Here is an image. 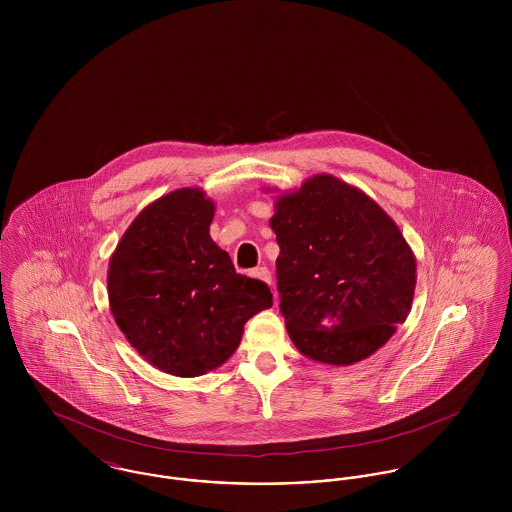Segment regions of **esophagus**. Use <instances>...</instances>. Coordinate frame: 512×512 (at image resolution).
<instances>
[{"mask_svg": "<svg viewBox=\"0 0 512 512\" xmlns=\"http://www.w3.org/2000/svg\"><path fill=\"white\" fill-rule=\"evenodd\" d=\"M252 276H254V278H258V280H262V282H266V284H270V282H272V274H270V270H268L266 266L254 268V270H252Z\"/></svg>", "mask_w": 512, "mask_h": 512, "instance_id": "34e87169", "label": "esophagus"}]
</instances>
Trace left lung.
Segmentation results:
<instances>
[{
	"label": "left lung",
	"mask_w": 512,
	"mask_h": 512,
	"mask_svg": "<svg viewBox=\"0 0 512 512\" xmlns=\"http://www.w3.org/2000/svg\"><path fill=\"white\" fill-rule=\"evenodd\" d=\"M274 209L280 309L297 351L335 366L376 353L406 321L416 290V256L396 222L327 173L278 195Z\"/></svg>",
	"instance_id": "1"
}]
</instances>
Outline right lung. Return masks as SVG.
I'll use <instances>...</instances> for the list:
<instances>
[{
  "label": "right lung",
  "mask_w": 512,
  "mask_h": 512,
  "mask_svg": "<svg viewBox=\"0 0 512 512\" xmlns=\"http://www.w3.org/2000/svg\"><path fill=\"white\" fill-rule=\"evenodd\" d=\"M215 203L177 189L132 220L108 264L116 325L147 363L193 378L224 365L244 323L272 307L270 288L236 274L211 238Z\"/></svg>",
  "instance_id": "obj_1"
}]
</instances>
